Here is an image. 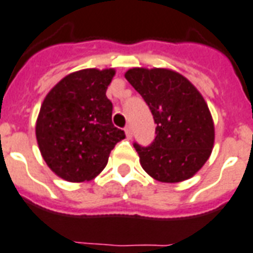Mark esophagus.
<instances>
[{
	"label": "esophagus",
	"instance_id": "esophagus-1",
	"mask_svg": "<svg viewBox=\"0 0 253 253\" xmlns=\"http://www.w3.org/2000/svg\"><path fill=\"white\" fill-rule=\"evenodd\" d=\"M125 132H126V136L128 137V139H131V137H132V128H131L130 125H128V126H126V128H125Z\"/></svg>",
	"mask_w": 253,
	"mask_h": 253
}]
</instances>
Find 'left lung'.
<instances>
[{
    "label": "left lung",
    "instance_id": "8db88e82",
    "mask_svg": "<svg viewBox=\"0 0 253 253\" xmlns=\"http://www.w3.org/2000/svg\"><path fill=\"white\" fill-rule=\"evenodd\" d=\"M125 77L144 98L157 125L148 147L133 143L141 168L165 183L195 175L214 143L212 116L200 92L173 70L135 67Z\"/></svg>",
    "mask_w": 253,
    "mask_h": 253
}]
</instances>
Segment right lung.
<instances>
[{"instance_id":"1","label":"right lung","mask_w":253,"mask_h":253,"mask_svg":"<svg viewBox=\"0 0 253 253\" xmlns=\"http://www.w3.org/2000/svg\"><path fill=\"white\" fill-rule=\"evenodd\" d=\"M116 71L85 69L63 78L40 108L36 139L46 165L67 182L101 173L110 152L126 137L112 122L106 89Z\"/></svg>"}]
</instances>
